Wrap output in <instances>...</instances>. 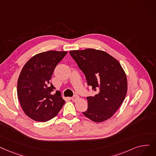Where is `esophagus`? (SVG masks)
Wrapping results in <instances>:
<instances>
[{
	"instance_id": "34e87169",
	"label": "esophagus",
	"mask_w": 156,
	"mask_h": 156,
	"mask_svg": "<svg viewBox=\"0 0 156 156\" xmlns=\"http://www.w3.org/2000/svg\"><path fill=\"white\" fill-rule=\"evenodd\" d=\"M78 98H79V96H78V95H74V96H73V97L71 98V99H72V101H76V100H77Z\"/></svg>"
}]
</instances>
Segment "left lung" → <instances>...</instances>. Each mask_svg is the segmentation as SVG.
<instances>
[{"mask_svg": "<svg viewBox=\"0 0 156 156\" xmlns=\"http://www.w3.org/2000/svg\"><path fill=\"white\" fill-rule=\"evenodd\" d=\"M69 53L84 73L87 84L97 92L87 97L88 108L82 113L96 122L111 118L127 94V78L121 65L103 51L88 48Z\"/></svg>", "mask_w": 156, "mask_h": 156, "instance_id": "left-lung-1", "label": "left lung"}]
</instances>
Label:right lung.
Wrapping results in <instances>:
<instances>
[{
	"label": "right lung",
	"instance_id": "1",
	"mask_svg": "<svg viewBox=\"0 0 156 156\" xmlns=\"http://www.w3.org/2000/svg\"><path fill=\"white\" fill-rule=\"evenodd\" d=\"M67 51H48L32 57L23 66L17 83L18 98L25 113L38 122L55 117L65 101L50 83L57 65Z\"/></svg>",
	"mask_w": 156,
	"mask_h": 156
}]
</instances>
